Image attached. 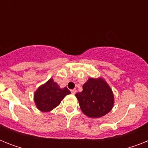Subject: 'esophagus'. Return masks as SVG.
<instances>
[{
	"mask_svg": "<svg viewBox=\"0 0 148 148\" xmlns=\"http://www.w3.org/2000/svg\"><path fill=\"white\" fill-rule=\"evenodd\" d=\"M71 93L73 94V95H75V94H76V92H77V90H75V89H74V90H71Z\"/></svg>",
	"mask_w": 148,
	"mask_h": 148,
	"instance_id": "1",
	"label": "esophagus"
}]
</instances>
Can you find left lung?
I'll return each instance as SVG.
<instances>
[{"label":"left lung","mask_w":148,"mask_h":148,"mask_svg":"<svg viewBox=\"0 0 148 148\" xmlns=\"http://www.w3.org/2000/svg\"><path fill=\"white\" fill-rule=\"evenodd\" d=\"M82 112L91 118L103 117L112 110L114 97L111 88L102 77H90L83 90L75 95Z\"/></svg>","instance_id":"left-lung-1"}]
</instances>
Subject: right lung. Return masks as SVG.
I'll return each mask as SVG.
<instances>
[{
	"mask_svg": "<svg viewBox=\"0 0 148 148\" xmlns=\"http://www.w3.org/2000/svg\"><path fill=\"white\" fill-rule=\"evenodd\" d=\"M71 91L66 87L60 88L52 78L40 85L34 94V101L38 110L48 112L58 107L60 101Z\"/></svg>",
	"mask_w": 148,
	"mask_h": 148,
	"instance_id": "obj_1",
	"label": "right lung"
}]
</instances>
